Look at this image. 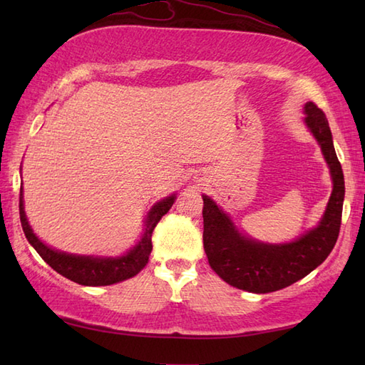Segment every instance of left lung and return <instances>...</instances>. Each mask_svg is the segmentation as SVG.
<instances>
[{"mask_svg":"<svg viewBox=\"0 0 365 365\" xmlns=\"http://www.w3.org/2000/svg\"><path fill=\"white\" fill-rule=\"evenodd\" d=\"M304 113L306 125L319 141L332 177V192L319 226L292 243H259L240 234L229 216L210 197L202 196L204 250L208 263L222 281L240 290L269 293L285 289L322 265L337 242L345 196L342 166L327 115L312 102L304 105Z\"/></svg>","mask_w":365,"mask_h":365,"instance_id":"1","label":"left lung"}]
</instances>
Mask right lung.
Listing matches in <instances>:
<instances>
[{
    "instance_id": "right-lung-1",
    "label": "right lung",
    "mask_w": 365,
    "mask_h": 365,
    "mask_svg": "<svg viewBox=\"0 0 365 365\" xmlns=\"http://www.w3.org/2000/svg\"><path fill=\"white\" fill-rule=\"evenodd\" d=\"M174 200L175 195L160 200V202H157L150 208V212L147 215L145 220L143 238L139 240L135 247H131L127 254L120 255V257H91V255H75L54 251L50 246L42 243L41 240L36 237L33 229H31L26 220L25 205H23V188H20L19 207L23 232H25L29 245L34 247L37 254L41 255L54 271H58L59 274L71 279V281L81 285L97 287L125 281V279L136 276L139 271L147 265L149 255L152 252V232L158 224V221L169 212V208L173 207Z\"/></svg>"
}]
</instances>
